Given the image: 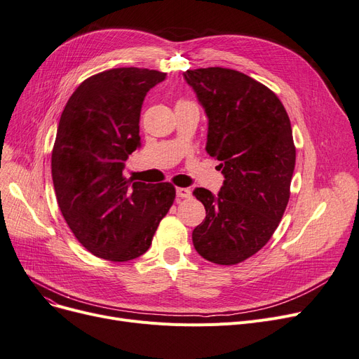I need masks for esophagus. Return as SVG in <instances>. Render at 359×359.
I'll use <instances>...</instances> for the list:
<instances>
[{"mask_svg": "<svg viewBox=\"0 0 359 359\" xmlns=\"http://www.w3.org/2000/svg\"><path fill=\"white\" fill-rule=\"evenodd\" d=\"M176 194L179 198H191L192 196V191L189 188H177Z\"/></svg>", "mask_w": 359, "mask_h": 359, "instance_id": "esophagus-1", "label": "esophagus"}]
</instances>
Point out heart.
<instances>
[{"mask_svg":"<svg viewBox=\"0 0 359 359\" xmlns=\"http://www.w3.org/2000/svg\"><path fill=\"white\" fill-rule=\"evenodd\" d=\"M179 102H183V101H179Z\"/></svg>","mask_w":359,"mask_h":359,"instance_id":"b5f03b06","label":"heart"}]
</instances>
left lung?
I'll return each mask as SVG.
<instances>
[{"label": "left lung", "instance_id": "1", "mask_svg": "<svg viewBox=\"0 0 359 359\" xmlns=\"http://www.w3.org/2000/svg\"><path fill=\"white\" fill-rule=\"evenodd\" d=\"M208 117L207 152L220 161L218 195L196 188L205 220L192 231L196 252L220 266L257 254L273 236L290 196L296 149L276 93L238 70H186Z\"/></svg>", "mask_w": 359, "mask_h": 359}]
</instances>
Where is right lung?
I'll return each instance as SVG.
<instances>
[{
  "label": "right lung",
  "mask_w": 359,
  "mask_h": 359,
  "mask_svg": "<svg viewBox=\"0 0 359 359\" xmlns=\"http://www.w3.org/2000/svg\"><path fill=\"white\" fill-rule=\"evenodd\" d=\"M165 76L137 67L101 72L77 86L61 113L51 155L55 196L73 235L95 257L114 262L141 257L173 205L171 183L123 175L141 145L147 92Z\"/></svg>",
  "instance_id": "obj_1"
}]
</instances>
